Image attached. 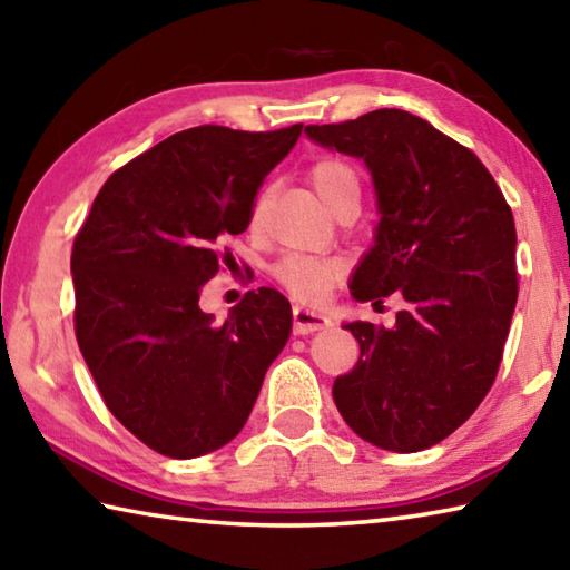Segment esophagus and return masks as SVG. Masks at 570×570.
Instances as JSON below:
<instances>
[{
  "mask_svg": "<svg viewBox=\"0 0 570 570\" xmlns=\"http://www.w3.org/2000/svg\"><path fill=\"white\" fill-rule=\"evenodd\" d=\"M293 321H295V333L297 335H311L315 331H321V327L327 325V317L311 311V307H303V305H295L293 307Z\"/></svg>",
  "mask_w": 570,
  "mask_h": 570,
  "instance_id": "esophagus-1",
  "label": "esophagus"
}]
</instances>
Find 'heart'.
<instances>
[{"mask_svg": "<svg viewBox=\"0 0 570 570\" xmlns=\"http://www.w3.org/2000/svg\"><path fill=\"white\" fill-rule=\"evenodd\" d=\"M307 177H311L313 189L331 213L347 197L361 199V179H357L353 165H347L345 159L325 157L311 167ZM259 207L263 205L257 203L253 213L255 219L259 215ZM273 277L277 279L279 287H285L297 301L321 303L333 291L337 277H341V265L327 257L295 253L277 259L273 267Z\"/></svg>", "mask_w": 570, "mask_h": 570, "instance_id": "obj_1", "label": "heart"}]
</instances>
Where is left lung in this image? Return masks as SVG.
<instances>
[{
  "mask_svg": "<svg viewBox=\"0 0 570 570\" xmlns=\"http://www.w3.org/2000/svg\"><path fill=\"white\" fill-rule=\"evenodd\" d=\"M305 135L373 175L381 223L353 297L405 301L393 327L345 325L361 361L335 381V405L363 441L425 451L475 413L501 367L518 301L511 205L475 153L405 109Z\"/></svg>",
  "mask_w": 570,
  "mask_h": 570,
  "instance_id": "1",
  "label": "left lung"
}]
</instances>
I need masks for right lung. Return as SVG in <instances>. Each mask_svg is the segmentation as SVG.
Here are the masks:
<instances>
[{
  "label": "right lung",
  "mask_w": 570,
  "mask_h": 570,
  "mask_svg": "<svg viewBox=\"0 0 570 570\" xmlns=\"http://www.w3.org/2000/svg\"><path fill=\"white\" fill-rule=\"evenodd\" d=\"M301 132L183 129L109 175L75 237L79 351L109 413L167 458L233 441L291 335V303L273 287L245 293L219 325L199 293Z\"/></svg>",
  "instance_id": "obj_1"
}]
</instances>
